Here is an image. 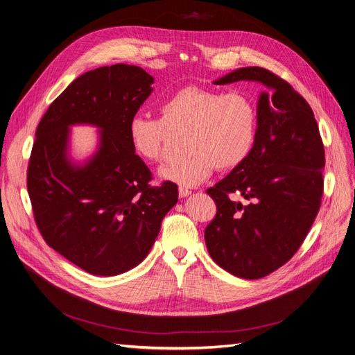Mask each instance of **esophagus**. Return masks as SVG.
Segmentation results:
<instances>
[{"mask_svg":"<svg viewBox=\"0 0 355 355\" xmlns=\"http://www.w3.org/2000/svg\"><path fill=\"white\" fill-rule=\"evenodd\" d=\"M191 193H192V191H189L188 188H183V187H180V188H179V198L189 196Z\"/></svg>","mask_w":355,"mask_h":355,"instance_id":"34e87169","label":"esophagus"}]
</instances>
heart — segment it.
I'll list each match as a JSON object with an SVG mask.
<instances>
[{"label": "heart", "mask_w": 355, "mask_h": 355, "mask_svg": "<svg viewBox=\"0 0 355 355\" xmlns=\"http://www.w3.org/2000/svg\"><path fill=\"white\" fill-rule=\"evenodd\" d=\"M159 118L135 115L128 123V138L138 157L160 162L170 132L183 134L187 154L160 168L163 179L180 187L207 180L216 167L233 170L243 164L257 139L258 112L242 93H220L188 84L166 94L159 103Z\"/></svg>", "instance_id": "b5f03b06"}]
</instances>
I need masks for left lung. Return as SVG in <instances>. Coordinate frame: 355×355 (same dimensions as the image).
I'll return each instance as SVG.
<instances>
[{
	"instance_id": "1",
	"label": "left lung",
	"mask_w": 355,
	"mask_h": 355,
	"mask_svg": "<svg viewBox=\"0 0 355 355\" xmlns=\"http://www.w3.org/2000/svg\"><path fill=\"white\" fill-rule=\"evenodd\" d=\"M259 81L257 139L248 160L207 193L217 214L205 229L214 262L239 278L277 271L299 250L322 202L324 148L313 110L290 84L261 67L239 68L216 84ZM232 194L242 196L243 203Z\"/></svg>"
}]
</instances>
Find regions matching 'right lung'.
<instances>
[{"label": "right lung", "instance_id": "obj_1", "mask_svg": "<svg viewBox=\"0 0 355 355\" xmlns=\"http://www.w3.org/2000/svg\"><path fill=\"white\" fill-rule=\"evenodd\" d=\"M153 83L137 65L92 69L55 98L37 125L27 168L36 225L53 250L93 275L137 266L178 202L176 183L150 185V168L128 138ZM77 123L101 130L99 150L84 165L67 157L69 126Z\"/></svg>", "mask_w": 355, "mask_h": 355}]
</instances>
